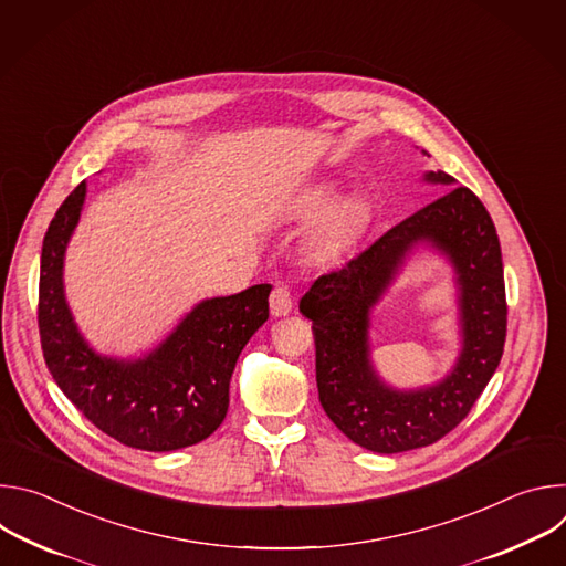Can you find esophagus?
Returning <instances> with one entry per match:
<instances>
[{"instance_id": "1", "label": "esophagus", "mask_w": 566, "mask_h": 566, "mask_svg": "<svg viewBox=\"0 0 566 566\" xmlns=\"http://www.w3.org/2000/svg\"><path fill=\"white\" fill-rule=\"evenodd\" d=\"M271 313L275 315V317H282V315H289L291 313V308H293V300H291V293H289V289L286 286H277V289H273V293H271Z\"/></svg>"}]
</instances>
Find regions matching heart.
Instances as JSON below:
<instances>
[{
	"label": "heart",
	"mask_w": 566,
	"mask_h": 566,
	"mask_svg": "<svg viewBox=\"0 0 566 566\" xmlns=\"http://www.w3.org/2000/svg\"><path fill=\"white\" fill-rule=\"evenodd\" d=\"M340 199V190L334 184H322L317 186L302 203V214L304 217H315L322 214L327 209L329 213L322 217L313 232V244L322 255H338L347 244L356 230V210L349 203H338L337 208L333 206Z\"/></svg>",
	"instance_id": "1"
}]
</instances>
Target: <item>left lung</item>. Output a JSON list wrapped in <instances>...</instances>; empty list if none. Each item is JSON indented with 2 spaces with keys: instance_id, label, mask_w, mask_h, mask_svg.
<instances>
[{
  "instance_id": "1",
  "label": "left lung",
  "mask_w": 566,
  "mask_h": 566,
  "mask_svg": "<svg viewBox=\"0 0 566 566\" xmlns=\"http://www.w3.org/2000/svg\"><path fill=\"white\" fill-rule=\"evenodd\" d=\"M423 181L454 186L441 170L428 172ZM419 243L437 248L455 266L462 352L439 384L394 390L370 365L368 313ZM300 311L313 319L317 394L336 428L380 454L430 446L468 417L504 354L509 308L495 223L474 192L450 188L343 269L319 275L300 300Z\"/></svg>"
}]
</instances>
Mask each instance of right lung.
<instances>
[{
	"instance_id": "obj_1",
	"label": "right lung",
	"mask_w": 566,
	"mask_h": 566,
	"mask_svg": "<svg viewBox=\"0 0 566 566\" xmlns=\"http://www.w3.org/2000/svg\"><path fill=\"white\" fill-rule=\"evenodd\" d=\"M87 195L80 184L44 234L38 325L46 367L73 406L123 446L170 452L208 439L226 419L241 349L269 319L271 284L199 302L136 360L101 356L77 332L64 297V253Z\"/></svg>"
}]
</instances>
